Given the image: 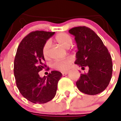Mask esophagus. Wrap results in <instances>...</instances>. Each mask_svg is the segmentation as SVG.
Segmentation results:
<instances>
[{
  "mask_svg": "<svg viewBox=\"0 0 121 121\" xmlns=\"http://www.w3.org/2000/svg\"><path fill=\"white\" fill-rule=\"evenodd\" d=\"M68 72H67V71L63 72H62V75H63V76H65V75H67V74H68Z\"/></svg>",
  "mask_w": 121,
  "mask_h": 121,
  "instance_id": "esophagus-1",
  "label": "esophagus"
}]
</instances>
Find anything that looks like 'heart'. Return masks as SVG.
I'll return each mask as SVG.
<instances>
[{"mask_svg":"<svg viewBox=\"0 0 121 121\" xmlns=\"http://www.w3.org/2000/svg\"><path fill=\"white\" fill-rule=\"evenodd\" d=\"M55 40L59 44L61 45L65 48H69L72 45L73 40L72 37L67 33H59L55 36ZM50 47V42L47 41L45 43L42 48L43 56L45 58H47L49 54V49ZM72 63V60L71 58H66L61 60H57L54 61L52 64V67L53 69L61 71H65L69 68L70 65Z\"/></svg>","mask_w":121,"mask_h":121,"instance_id":"1","label":"heart"}]
</instances>
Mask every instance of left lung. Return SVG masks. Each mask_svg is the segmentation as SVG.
I'll use <instances>...</instances> for the list:
<instances>
[{
	"label": "left lung",
	"mask_w": 121,
	"mask_h": 121,
	"mask_svg": "<svg viewBox=\"0 0 121 121\" xmlns=\"http://www.w3.org/2000/svg\"><path fill=\"white\" fill-rule=\"evenodd\" d=\"M75 36L78 51L76 64L88 73L81 74L76 86L81 92L96 95L106 88L110 81L113 65L110 54L101 39L94 31L86 26L73 27L69 31Z\"/></svg>",
	"instance_id": "obj_1"
}]
</instances>
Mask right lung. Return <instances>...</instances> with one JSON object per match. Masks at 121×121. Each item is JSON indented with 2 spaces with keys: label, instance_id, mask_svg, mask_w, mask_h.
<instances>
[{
  "label": "right lung",
  "instance_id": "add662e5",
  "mask_svg": "<svg viewBox=\"0 0 121 121\" xmlns=\"http://www.w3.org/2000/svg\"><path fill=\"white\" fill-rule=\"evenodd\" d=\"M54 32L35 31L25 36L18 47L14 60V75L20 94L33 103L50 101L56 94L58 83L62 76L54 70L40 78L38 72L47 65L43 63L42 48Z\"/></svg>",
  "mask_w": 121,
  "mask_h": 121
}]
</instances>
